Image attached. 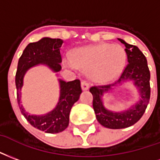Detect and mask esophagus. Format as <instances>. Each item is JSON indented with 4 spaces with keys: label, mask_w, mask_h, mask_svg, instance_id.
Segmentation results:
<instances>
[{
    "label": "esophagus",
    "mask_w": 160,
    "mask_h": 160,
    "mask_svg": "<svg viewBox=\"0 0 160 160\" xmlns=\"http://www.w3.org/2000/svg\"><path fill=\"white\" fill-rule=\"evenodd\" d=\"M81 88L82 90H88L89 88V85L86 81H82L81 82Z\"/></svg>",
    "instance_id": "obj_1"
}]
</instances>
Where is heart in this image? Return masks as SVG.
<instances>
[{"instance_id": "b5f03b06", "label": "heart", "mask_w": 160, "mask_h": 160, "mask_svg": "<svg viewBox=\"0 0 160 160\" xmlns=\"http://www.w3.org/2000/svg\"><path fill=\"white\" fill-rule=\"evenodd\" d=\"M127 53L121 46L100 43L82 48L72 56L64 59V65L71 69L89 72V78L96 83H107L118 78L126 65Z\"/></svg>"}]
</instances>
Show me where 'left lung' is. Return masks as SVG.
I'll return each instance as SVG.
<instances>
[{
	"label": "left lung",
	"instance_id": "obj_1",
	"mask_svg": "<svg viewBox=\"0 0 160 160\" xmlns=\"http://www.w3.org/2000/svg\"><path fill=\"white\" fill-rule=\"evenodd\" d=\"M118 40L125 46L129 64L120 78L113 84L94 86L89 89L93 94V107L98 122L108 129H123L135 124L142 117L150 100V72L145 55L136 46ZM127 81H132L139 94L138 101L125 110L114 112L108 110L104 105L105 93L112 92L116 87Z\"/></svg>",
	"mask_w": 160,
	"mask_h": 160
}]
</instances>
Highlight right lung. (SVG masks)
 Returning <instances> with one entry per match:
<instances>
[{
  "label": "right lung",
  "instance_id": "add662e5",
  "mask_svg": "<svg viewBox=\"0 0 160 160\" xmlns=\"http://www.w3.org/2000/svg\"><path fill=\"white\" fill-rule=\"evenodd\" d=\"M62 43L63 40L59 38L50 37H43L37 42L29 43L18 59L15 78L17 100L22 114L32 126L50 134L62 132L68 127L71 109L74 103L78 101L82 93L80 81L76 79L66 82L58 79L59 85L58 103L53 110L42 115H31L25 111L21 102V89L26 72L34 66L43 65L55 73L61 70L60 48Z\"/></svg>",
  "mask_w": 160,
  "mask_h": 160
}]
</instances>
